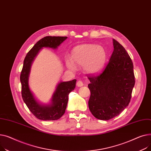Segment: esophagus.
<instances>
[{
	"label": "esophagus",
	"mask_w": 151,
	"mask_h": 151,
	"mask_svg": "<svg viewBox=\"0 0 151 151\" xmlns=\"http://www.w3.org/2000/svg\"><path fill=\"white\" fill-rule=\"evenodd\" d=\"M77 86H78V87H81V86H83V82L82 81H80V80H79V81H78L77 82Z\"/></svg>",
	"instance_id": "esophagus-1"
}]
</instances>
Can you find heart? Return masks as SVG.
Masks as SVG:
<instances>
[{
	"label": "heart",
	"mask_w": 151,
	"mask_h": 151,
	"mask_svg": "<svg viewBox=\"0 0 151 151\" xmlns=\"http://www.w3.org/2000/svg\"><path fill=\"white\" fill-rule=\"evenodd\" d=\"M71 61L66 60V65L70 70H74L76 66H83L84 71L94 74L102 69L105 59L104 49L93 44H85L75 47L71 53Z\"/></svg>",
	"instance_id": "heart-1"
}]
</instances>
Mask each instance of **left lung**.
I'll use <instances>...</instances> for the list:
<instances>
[{"instance_id":"obj_1","label":"left lung","mask_w":151,"mask_h":151,"mask_svg":"<svg viewBox=\"0 0 151 151\" xmlns=\"http://www.w3.org/2000/svg\"><path fill=\"white\" fill-rule=\"evenodd\" d=\"M113 42L114 50L108 63L100 73L88 75L91 93L88 107L101 120L116 117L127 107L135 83L129 55L116 40L113 39Z\"/></svg>"}]
</instances>
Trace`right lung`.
Returning <instances> with one entry per match:
<instances>
[{"instance_id": "right-lung-1", "label": "right lung", "mask_w": 151, "mask_h": 151, "mask_svg": "<svg viewBox=\"0 0 151 151\" xmlns=\"http://www.w3.org/2000/svg\"><path fill=\"white\" fill-rule=\"evenodd\" d=\"M66 37L47 36L39 40L27 54L21 73V94L24 102L34 116L44 121H53L60 119L64 114L68 101V95L74 90L76 80L60 82L52 96V103L41 105L37 101L30 90L29 76L31 65L35 57L42 47L57 49L60 44L67 39Z\"/></svg>"}]
</instances>
